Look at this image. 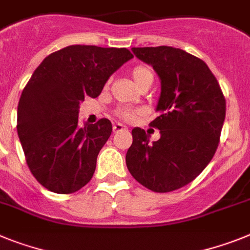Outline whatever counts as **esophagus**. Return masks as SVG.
<instances>
[{
  "instance_id": "1",
  "label": "esophagus",
  "mask_w": 250,
  "mask_h": 250,
  "mask_svg": "<svg viewBox=\"0 0 250 250\" xmlns=\"http://www.w3.org/2000/svg\"><path fill=\"white\" fill-rule=\"evenodd\" d=\"M123 130H126V127L121 125V124H114V126H112V131L114 133H119V131H123Z\"/></svg>"
}]
</instances>
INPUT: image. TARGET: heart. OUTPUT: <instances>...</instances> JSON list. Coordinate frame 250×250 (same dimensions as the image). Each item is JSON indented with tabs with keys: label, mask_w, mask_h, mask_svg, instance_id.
<instances>
[{
	"label": "heart",
	"mask_w": 250,
	"mask_h": 250,
	"mask_svg": "<svg viewBox=\"0 0 250 250\" xmlns=\"http://www.w3.org/2000/svg\"><path fill=\"white\" fill-rule=\"evenodd\" d=\"M130 74H131V78H133L134 83L139 88H142L144 86H148V84H151L153 78H154L151 69L149 67H146V65H136V67H134L131 69ZM116 116L124 121H131L138 116V112L129 110V108H119L116 111Z\"/></svg>",
	"instance_id": "b5f03b06"
}]
</instances>
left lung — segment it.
<instances>
[{
    "label": "left lung",
    "instance_id": "1",
    "mask_svg": "<svg viewBox=\"0 0 250 250\" xmlns=\"http://www.w3.org/2000/svg\"><path fill=\"white\" fill-rule=\"evenodd\" d=\"M131 50L161 78L159 116L150 123L161 130V138L149 143L144 130L133 129L127 169L151 191H174L195 180L214 157L225 120V97L208 64L195 55L172 46Z\"/></svg>",
    "mask_w": 250,
    "mask_h": 250
}]
</instances>
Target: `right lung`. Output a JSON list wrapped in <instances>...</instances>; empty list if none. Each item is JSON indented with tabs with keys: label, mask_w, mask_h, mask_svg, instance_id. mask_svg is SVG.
Returning <instances> with one entry per match:
<instances>
[{
	"label": "right lung",
	"mask_w": 250,
	"mask_h": 250,
	"mask_svg": "<svg viewBox=\"0 0 250 250\" xmlns=\"http://www.w3.org/2000/svg\"><path fill=\"white\" fill-rule=\"evenodd\" d=\"M131 58L126 48L70 45L34 70L19 101L18 134L30 172L46 189L68 195L91 181L112 125L101 119L80 126V104L96 99Z\"/></svg>",
	"instance_id": "add662e5"
}]
</instances>
